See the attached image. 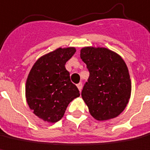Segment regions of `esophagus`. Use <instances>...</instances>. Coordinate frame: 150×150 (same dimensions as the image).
I'll list each match as a JSON object with an SVG mask.
<instances>
[{
    "label": "esophagus",
    "instance_id": "esophagus-1",
    "mask_svg": "<svg viewBox=\"0 0 150 150\" xmlns=\"http://www.w3.org/2000/svg\"><path fill=\"white\" fill-rule=\"evenodd\" d=\"M77 88H78V90H79V91H81V89H82V83L81 82H80V83H78L77 85Z\"/></svg>",
    "mask_w": 150,
    "mask_h": 150
}]
</instances>
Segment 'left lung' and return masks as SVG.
I'll list each match as a JSON object with an SVG mask.
<instances>
[{
	"instance_id": "1",
	"label": "left lung",
	"mask_w": 150,
	"mask_h": 150,
	"mask_svg": "<svg viewBox=\"0 0 150 150\" xmlns=\"http://www.w3.org/2000/svg\"><path fill=\"white\" fill-rule=\"evenodd\" d=\"M80 56L90 73L81 97L91 115L98 121L117 117L127 107L132 92L126 63L119 54L105 47H84Z\"/></svg>"
}]
</instances>
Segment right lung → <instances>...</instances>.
I'll return each mask as SVG.
<instances>
[{"mask_svg":"<svg viewBox=\"0 0 150 150\" xmlns=\"http://www.w3.org/2000/svg\"><path fill=\"white\" fill-rule=\"evenodd\" d=\"M75 52L74 47L58 48L39 58L30 70L25 86L27 103L45 122L60 120L69 103L80 96L65 69Z\"/></svg>","mask_w":150,"mask_h":150,"instance_id":"add662e5","label":"right lung"}]
</instances>
